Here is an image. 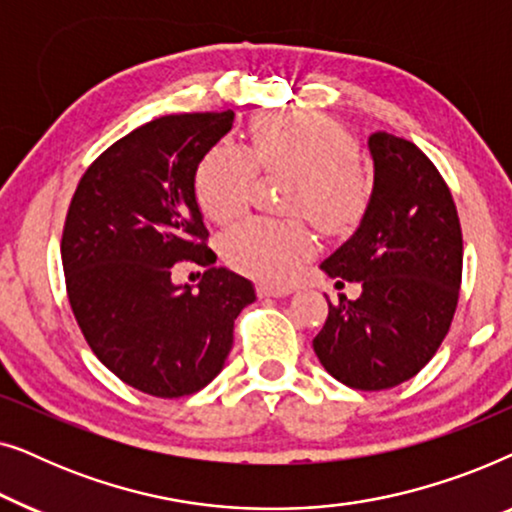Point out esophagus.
Listing matches in <instances>:
<instances>
[{
	"mask_svg": "<svg viewBox=\"0 0 512 512\" xmlns=\"http://www.w3.org/2000/svg\"><path fill=\"white\" fill-rule=\"evenodd\" d=\"M256 289H258V296H268V298H282V296H289V293H291V286L270 284V282H261L256 286Z\"/></svg>",
	"mask_w": 512,
	"mask_h": 512,
	"instance_id": "1",
	"label": "esophagus"
}]
</instances>
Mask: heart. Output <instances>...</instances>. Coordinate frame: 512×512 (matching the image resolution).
<instances>
[{
    "instance_id": "1",
    "label": "heart",
    "mask_w": 512,
    "mask_h": 512,
    "mask_svg": "<svg viewBox=\"0 0 512 512\" xmlns=\"http://www.w3.org/2000/svg\"><path fill=\"white\" fill-rule=\"evenodd\" d=\"M356 153V137L335 118L312 111L261 116L251 123L247 149L221 142L202 156L195 198L207 219L228 223L247 212L258 172L293 174L286 212L342 233L361 219L373 193ZM310 251L312 235L300 219H251L221 240L228 265L265 279L291 277Z\"/></svg>"
}]
</instances>
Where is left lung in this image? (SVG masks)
<instances>
[{
  "instance_id": "left-lung-1",
  "label": "left lung",
  "mask_w": 512,
  "mask_h": 512,
  "mask_svg": "<svg viewBox=\"0 0 512 512\" xmlns=\"http://www.w3.org/2000/svg\"><path fill=\"white\" fill-rule=\"evenodd\" d=\"M368 146L375 181L366 214L321 263L328 277L359 282L361 296L328 300L312 347L335 380L382 391L415 377L450 331L464 240L450 188L422 149L389 132L370 135Z\"/></svg>"
}]
</instances>
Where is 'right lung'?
Here are the masks:
<instances>
[{"instance_id": "right-lung-1", "label": "right lung", "mask_w": 512, "mask_h": 512, "mask_svg": "<svg viewBox=\"0 0 512 512\" xmlns=\"http://www.w3.org/2000/svg\"><path fill=\"white\" fill-rule=\"evenodd\" d=\"M233 111L172 114L132 130L83 174L62 228L74 319L93 354L130 387L179 398L207 387L233 347L254 286L207 268L174 286V263L216 261L195 202V170L233 125Z\"/></svg>"}]
</instances>
